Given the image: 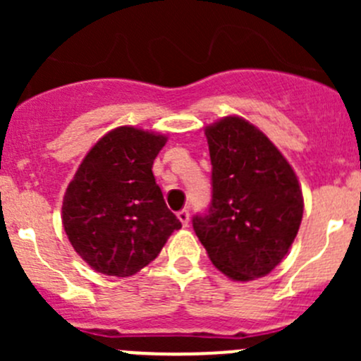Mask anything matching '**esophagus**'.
Segmentation results:
<instances>
[{"instance_id":"1","label":"esophagus","mask_w":361,"mask_h":361,"mask_svg":"<svg viewBox=\"0 0 361 361\" xmlns=\"http://www.w3.org/2000/svg\"><path fill=\"white\" fill-rule=\"evenodd\" d=\"M178 220L181 221V225H183V227H187L188 225V220H190V213H188V209H181V211H178Z\"/></svg>"}]
</instances>
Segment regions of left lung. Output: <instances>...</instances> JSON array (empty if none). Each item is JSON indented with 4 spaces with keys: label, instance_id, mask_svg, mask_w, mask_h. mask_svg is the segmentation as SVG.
<instances>
[{
    "label": "left lung",
    "instance_id": "obj_1",
    "mask_svg": "<svg viewBox=\"0 0 361 361\" xmlns=\"http://www.w3.org/2000/svg\"><path fill=\"white\" fill-rule=\"evenodd\" d=\"M211 202L192 225L211 262L235 281L262 278L285 258L304 213L292 166L239 116L206 129Z\"/></svg>",
    "mask_w": 361,
    "mask_h": 361
}]
</instances>
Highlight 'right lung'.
<instances>
[{
	"label": "right lung",
	"mask_w": 361,
	"mask_h": 361,
	"mask_svg": "<svg viewBox=\"0 0 361 361\" xmlns=\"http://www.w3.org/2000/svg\"><path fill=\"white\" fill-rule=\"evenodd\" d=\"M166 137L118 127L80 164L63 202V225L76 253L97 272L136 274L157 258L181 221L152 173Z\"/></svg>",
	"instance_id": "1"
}]
</instances>
